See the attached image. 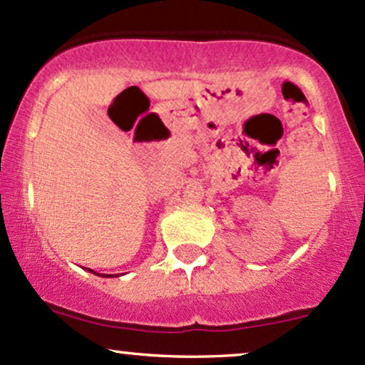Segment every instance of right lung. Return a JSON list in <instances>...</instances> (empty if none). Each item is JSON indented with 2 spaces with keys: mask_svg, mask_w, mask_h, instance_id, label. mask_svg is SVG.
<instances>
[{
  "mask_svg": "<svg viewBox=\"0 0 365 365\" xmlns=\"http://www.w3.org/2000/svg\"><path fill=\"white\" fill-rule=\"evenodd\" d=\"M87 271H91V273H94V274H98V276H104V278H113L111 274H99V273H96V271H92V269H87ZM116 276V274H115Z\"/></svg>",
  "mask_w": 365,
  "mask_h": 365,
  "instance_id": "right-lung-1",
  "label": "right lung"
}]
</instances>
